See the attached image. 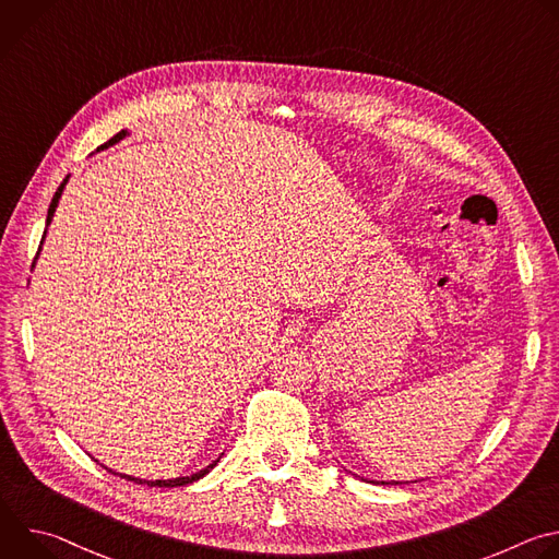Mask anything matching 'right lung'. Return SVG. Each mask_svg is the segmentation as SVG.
<instances>
[{
	"label": "right lung",
	"instance_id": "1",
	"mask_svg": "<svg viewBox=\"0 0 559 559\" xmlns=\"http://www.w3.org/2000/svg\"><path fill=\"white\" fill-rule=\"evenodd\" d=\"M130 132L128 130H121L119 134H115L108 143H104L102 147H108V145H112V143H117V141H121L123 136H128ZM99 147V150H102ZM66 183H68V177L63 179V183L57 188V192H55V197H52V201H50V207H48V216H46V225H50V221H52V216H55V210H57V203H59V199H61V192H63V188H66ZM44 236H46V231H44ZM41 243H44V238H41ZM39 250H41V246H39ZM39 254V252H37ZM216 462L218 460H214V462H210L205 468H201V471H197V473H192V475H183V477H173V480H141V477H132V475H126V473H115L112 468H108L110 473H115V475H121V477H126V480H132V483H136V485H147V487H168V489H173V487H186V485H192V483H197V480H201L203 475H207L214 466H216Z\"/></svg>",
	"mask_w": 559,
	"mask_h": 559
}]
</instances>
